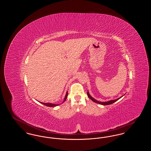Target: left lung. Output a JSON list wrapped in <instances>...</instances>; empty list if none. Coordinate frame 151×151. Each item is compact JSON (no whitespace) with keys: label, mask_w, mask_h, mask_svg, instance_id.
Masks as SVG:
<instances>
[{"label":"left lung","mask_w":151,"mask_h":151,"mask_svg":"<svg viewBox=\"0 0 151 151\" xmlns=\"http://www.w3.org/2000/svg\"><path fill=\"white\" fill-rule=\"evenodd\" d=\"M87 95H88V97L92 101H93L94 102H96V103H97V104H99L100 105H110V104H113L114 102H116V101L118 100L119 99H120L122 97H123V96H121V97L117 99H115V100H112L108 101H106V102H101V101H97L96 100H95L94 99H93L91 95L89 93V92L88 91L87 92Z\"/></svg>","instance_id":"obj_1"}]
</instances>
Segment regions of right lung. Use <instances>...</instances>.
<instances>
[{
  "mask_svg": "<svg viewBox=\"0 0 151 151\" xmlns=\"http://www.w3.org/2000/svg\"><path fill=\"white\" fill-rule=\"evenodd\" d=\"M67 95H68V92H67L66 94H65V99H64V100L63 103L65 102V101L67 99ZM41 104H42L44 105H46L47 106H49V107H55V106H57L58 105H59V104H52V103H43L42 102H40Z\"/></svg>",
  "mask_w": 151,
  "mask_h": 151,
  "instance_id": "1",
  "label": "right lung"
}]
</instances>
